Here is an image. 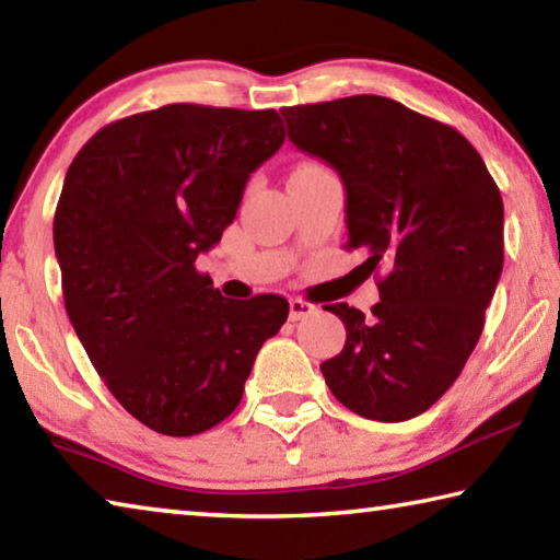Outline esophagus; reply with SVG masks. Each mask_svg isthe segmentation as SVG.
Here are the masks:
<instances>
[{"mask_svg": "<svg viewBox=\"0 0 560 560\" xmlns=\"http://www.w3.org/2000/svg\"><path fill=\"white\" fill-rule=\"evenodd\" d=\"M316 308L318 306H314V303H308V301H303V299H291L289 301V318L291 320H303V318L314 316Z\"/></svg>", "mask_w": 560, "mask_h": 560, "instance_id": "34e87169", "label": "esophagus"}]
</instances>
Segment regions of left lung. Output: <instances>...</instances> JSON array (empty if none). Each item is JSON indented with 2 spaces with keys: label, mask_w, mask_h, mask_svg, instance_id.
<instances>
[{
  "label": "left lung",
  "mask_w": 560,
  "mask_h": 560,
  "mask_svg": "<svg viewBox=\"0 0 560 560\" xmlns=\"http://www.w3.org/2000/svg\"><path fill=\"white\" fill-rule=\"evenodd\" d=\"M289 140L346 187L348 249L385 267L363 314L326 311L346 346L320 363L330 393L377 422L422 415L457 381L504 267V205L485 160L444 122L383 96L281 110Z\"/></svg>",
  "instance_id": "left-lung-1"
}]
</instances>
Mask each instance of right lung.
<instances>
[{
	"label": "right lung",
	"mask_w": 560,
	"mask_h": 560,
	"mask_svg": "<svg viewBox=\"0 0 560 560\" xmlns=\"http://www.w3.org/2000/svg\"><path fill=\"white\" fill-rule=\"evenodd\" d=\"M277 110L173 103L101 128L54 214L66 314L113 397L145 428L192 438L240 405L289 301L224 299L195 269L277 153Z\"/></svg>",
	"instance_id": "1"
}]
</instances>
